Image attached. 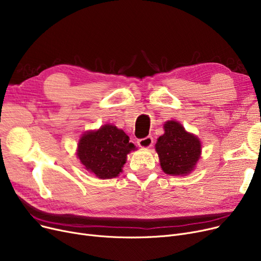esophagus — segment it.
<instances>
[{"instance_id":"34e87169","label":"esophagus","mask_w":261,"mask_h":261,"mask_svg":"<svg viewBox=\"0 0 261 261\" xmlns=\"http://www.w3.org/2000/svg\"><path fill=\"white\" fill-rule=\"evenodd\" d=\"M138 144L142 148H149V147L152 146L153 139L151 138V136H146V138H144V139L138 140Z\"/></svg>"}]
</instances>
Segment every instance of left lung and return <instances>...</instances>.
Instances as JSON below:
<instances>
[{"label": "left lung", "instance_id": "8db88e82", "mask_svg": "<svg viewBox=\"0 0 261 261\" xmlns=\"http://www.w3.org/2000/svg\"><path fill=\"white\" fill-rule=\"evenodd\" d=\"M164 130L165 133L160 136L155 145L163 171L171 175L187 174L200 158V141L174 120L167 121Z\"/></svg>", "mask_w": 261, "mask_h": 261}]
</instances>
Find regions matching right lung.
I'll return each mask as SVG.
<instances>
[{
  "mask_svg": "<svg viewBox=\"0 0 261 261\" xmlns=\"http://www.w3.org/2000/svg\"><path fill=\"white\" fill-rule=\"evenodd\" d=\"M135 148L129 136L112 125L82 135L77 155L87 170L100 179L117 176L126 163L127 154Z\"/></svg>",
  "mask_w": 261,
  "mask_h": 261,
  "instance_id": "add662e5",
  "label": "right lung"
}]
</instances>
